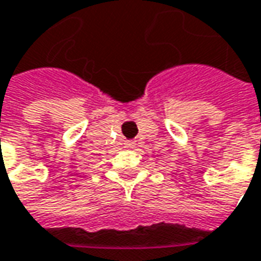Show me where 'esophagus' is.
<instances>
[{"mask_svg": "<svg viewBox=\"0 0 261 261\" xmlns=\"http://www.w3.org/2000/svg\"><path fill=\"white\" fill-rule=\"evenodd\" d=\"M124 147L125 148H134L136 147V141H127V143H124Z\"/></svg>", "mask_w": 261, "mask_h": 261, "instance_id": "1", "label": "esophagus"}]
</instances>
